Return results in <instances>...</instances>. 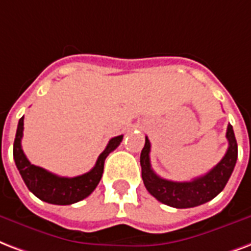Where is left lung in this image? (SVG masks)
<instances>
[{
	"label": "left lung",
	"mask_w": 251,
	"mask_h": 251,
	"mask_svg": "<svg viewBox=\"0 0 251 251\" xmlns=\"http://www.w3.org/2000/svg\"><path fill=\"white\" fill-rule=\"evenodd\" d=\"M226 139L229 142L225 155L210 171L189 181H172L158 176L150 163V141L141 151L143 184L158 201L174 208H194L215 199L225 188L232 175L238 156V147L232 125H227Z\"/></svg>",
	"instance_id": "left-lung-1"
}]
</instances>
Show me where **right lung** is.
I'll return each instance as SVG.
<instances>
[{
    "instance_id": "1",
    "label": "right lung",
    "mask_w": 251,
    "mask_h": 251,
    "mask_svg": "<svg viewBox=\"0 0 251 251\" xmlns=\"http://www.w3.org/2000/svg\"><path fill=\"white\" fill-rule=\"evenodd\" d=\"M22 135H24V117L18 122L14 146H13L15 166L18 168L25 184L27 185V188L32 194L38 199H41L42 201L55 204V205H70L88 198L100 183L106 156L120 146L124 138V135H118L110 139L105 150L97 158L95 167L89 172L80 176L64 177L57 176L45 168L30 163V160L26 158L22 150V145H21Z\"/></svg>"
}]
</instances>
